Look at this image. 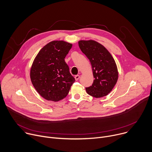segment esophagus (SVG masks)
Masks as SVG:
<instances>
[{"mask_svg":"<svg viewBox=\"0 0 152 152\" xmlns=\"http://www.w3.org/2000/svg\"><path fill=\"white\" fill-rule=\"evenodd\" d=\"M75 80H78L80 78V76H79V75H76V76H75Z\"/></svg>","mask_w":152,"mask_h":152,"instance_id":"obj_1","label":"esophagus"}]
</instances>
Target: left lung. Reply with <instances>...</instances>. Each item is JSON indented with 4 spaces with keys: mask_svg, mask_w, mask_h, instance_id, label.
I'll return each mask as SVG.
<instances>
[{
    "mask_svg": "<svg viewBox=\"0 0 152 152\" xmlns=\"http://www.w3.org/2000/svg\"><path fill=\"white\" fill-rule=\"evenodd\" d=\"M78 44L90 61L94 77L92 85L85 88L86 93L96 98L107 96L114 88L118 78L114 59L102 45L94 40H80Z\"/></svg>",
    "mask_w": 152,
    "mask_h": 152,
    "instance_id": "1",
    "label": "left lung"
}]
</instances>
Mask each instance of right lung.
I'll list each match as a JSON object with an SVG mask.
<instances>
[{"label": "right lung", "mask_w": 152, "mask_h": 152, "mask_svg": "<svg viewBox=\"0 0 152 152\" xmlns=\"http://www.w3.org/2000/svg\"><path fill=\"white\" fill-rule=\"evenodd\" d=\"M72 44L62 40L49 42L35 58L30 78L38 93L48 100L58 102L66 97L75 79L64 58Z\"/></svg>", "instance_id": "add662e5"}]
</instances>
